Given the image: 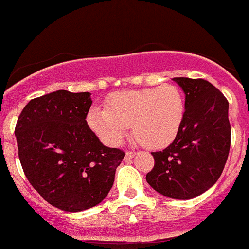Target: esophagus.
Segmentation results:
<instances>
[{
    "label": "esophagus",
    "mask_w": 249,
    "mask_h": 249,
    "mask_svg": "<svg viewBox=\"0 0 249 249\" xmlns=\"http://www.w3.org/2000/svg\"><path fill=\"white\" fill-rule=\"evenodd\" d=\"M135 156H136L135 152H132V151L126 152V160H132V158L135 157Z\"/></svg>",
    "instance_id": "1"
}]
</instances>
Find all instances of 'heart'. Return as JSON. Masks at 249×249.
I'll list each match as a JSON object with an SVG mask.
<instances>
[{"instance_id":"1","label":"heart","mask_w":249,"mask_h":249,"mask_svg":"<svg viewBox=\"0 0 249 249\" xmlns=\"http://www.w3.org/2000/svg\"><path fill=\"white\" fill-rule=\"evenodd\" d=\"M184 98L175 85L124 91L109 96L107 108L94 106L87 114L89 128L109 146L122 142L133 124L142 146L158 149L176 140L184 120Z\"/></svg>"}]
</instances>
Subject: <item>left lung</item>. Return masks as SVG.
Listing matches in <instances>:
<instances>
[{"label":"left lung","mask_w":249,"mask_h":249,"mask_svg":"<svg viewBox=\"0 0 249 249\" xmlns=\"http://www.w3.org/2000/svg\"><path fill=\"white\" fill-rule=\"evenodd\" d=\"M186 94L179 133L167 148L152 152L155 166L146 179L153 190L175 199H191L218 181L231 147L228 101L202 78L176 77Z\"/></svg>","instance_id":"left-lung-1"}]
</instances>
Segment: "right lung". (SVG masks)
Listing matches in <instances>:
<instances>
[{
	"label": "right lung",
	"instance_id": "1",
	"mask_svg": "<svg viewBox=\"0 0 249 249\" xmlns=\"http://www.w3.org/2000/svg\"><path fill=\"white\" fill-rule=\"evenodd\" d=\"M91 105L89 92L59 89L31 100L15 128L27 179L43 199L66 212L101 203L126 155L106 147L89 128Z\"/></svg>",
	"mask_w": 249,
	"mask_h": 249
}]
</instances>
